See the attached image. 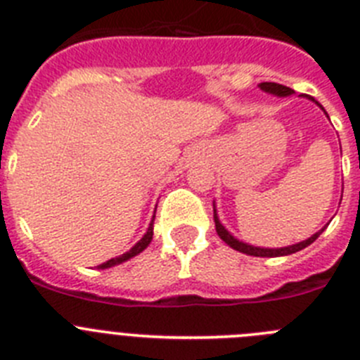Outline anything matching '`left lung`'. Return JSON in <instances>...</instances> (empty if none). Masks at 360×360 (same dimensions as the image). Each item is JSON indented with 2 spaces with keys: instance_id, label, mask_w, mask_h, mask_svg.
<instances>
[{
  "instance_id": "8db88e82",
  "label": "left lung",
  "mask_w": 360,
  "mask_h": 360,
  "mask_svg": "<svg viewBox=\"0 0 360 360\" xmlns=\"http://www.w3.org/2000/svg\"><path fill=\"white\" fill-rule=\"evenodd\" d=\"M258 87H260L262 91L269 93V95H274V96H290V95H294V89H290V87H287V86H281V84H276V82H262V84H258ZM309 100L316 102V100L310 98V96H309ZM317 105H319V103H317ZM319 108H321V105H319ZM323 111H325V109H323ZM326 116H328V115H326ZM213 220H215L217 235H219L220 238H222V240H224L226 244L229 245V248H233L235 251L244 252V255H249V257H267V258H271V257H287V255H292V252H297V251H301V249H305L307 245L312 244V242L316 240L317 236L321 235V233L325 231V228H326V226H325L323 229H319L317 233H314L312 236H309L307 240L297 242V244H292V245H287V248H257V245L245 244V242L235 238V236H233L231 233H229L228 229L224 228V226L220 224L219 215H217L215 202H213Z\"/></svg>"
}]
</instances>
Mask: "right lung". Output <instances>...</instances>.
<instances>
[{
    "instance_id": "obj_1",
    "label": "right lung",
    "mask_w": 360,
    "mask_h": 360,
    "mask_svg": "<svg viewBox=\"0 0 360 360\" xmlns=\"http://www.w3.org/2000/svg\"><path fill=\"white\" fill-rule=\"evenodd\" d=\"M154 213H156V212H154ZM154 217H156V215H152L150 224H148L147 233H145V235L141 236V240L136 242V244L132 245V248L129 249L127 252H124V255H120V257L111 258V260H108V262H103V264H100L98 269H109V267H115V265L124 264V262L131 260V258L136 257V255H140V252L143 251V249H147V245L150 244V240H152V235H154Z\"/></svg>"
}]
</instances>
